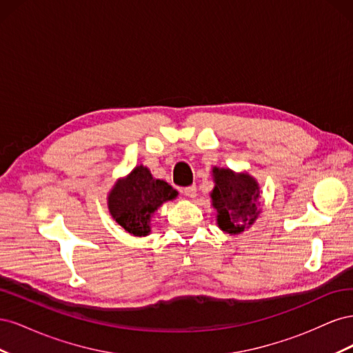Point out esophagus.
<instances>
[{
	"label": "esophagus",
	"instance_id": "34e87169",
	"mask_svg": "<svg viewBox=\"0 0 353 353\" xmlns=\"http://www.w3.org/2000/svg\"><path fill=\"white\" fill-rule=\"evenodd\" d=\"M184 194H185L188 199H194V197H196V194H197V188H196V185L185 187V188H184Z\"/></svg>",
	"mask_w": 353,
	"mask_h": 353
}]
</instances>
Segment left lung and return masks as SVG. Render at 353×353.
I'll use <instances>...</instances> for the list:
<instances>
[{"mask_svg": "<svg viewBox=\"0 0 353 353\" xmlns=\"http://www.w3.org/2000/svg\"><path fill=\"white\" fill-rule=\"evenodd\" d=\"M215 187L210 191L216 223L223 232L236 236L250 228L261 215V187L249 172L213 166Z\"/></svg>", "mask_w": 353, "mask_h": 353, "instance_id": "1", "label": "left lung"}]
</instances>
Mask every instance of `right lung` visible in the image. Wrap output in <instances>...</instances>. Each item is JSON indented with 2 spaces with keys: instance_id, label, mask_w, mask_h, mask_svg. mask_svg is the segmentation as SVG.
Wrapping results in <instances>:
<instances>
[{
  "instance_id": "obj_1",
  "label": "right lung",
  "mask_w": 353,
  "mask_h": 353,
  "mask_svg": "<svg viewBox=\"0 0 353 353\" xmlns=\"http://www.w3.org/2000/svg\"><path fill=\"white\" fill-rule=\"evenodd\" d=\"M178 197V191L166 181L156 179L150 169L137 165L130 174L117 178L108 194L112 218L134 237L152 232V218L166 201Z\"/></svg>"
}]
</instances>
